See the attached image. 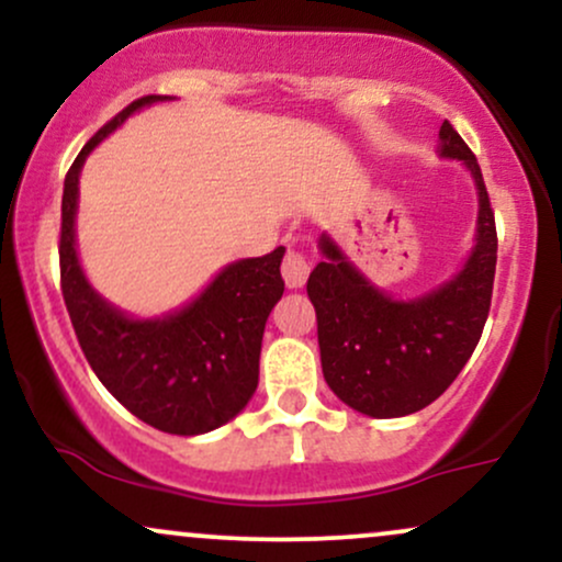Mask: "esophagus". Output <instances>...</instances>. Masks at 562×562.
<instances>
[{
  "label": "esophagus",
  "mask_w": 562,
  "mask_h": 562,
  "mask_svg": "<svg viewBox=\"0 0 562 562\" xmlns=\"http://www.w3.org/2000/svg\"><path fill=\"white\" fill-rule=\"evenodd\" d=\"M308 272H312V267H308L306 256H303L301 250L288 248L285 259H282V277H285V285L288 288H303V282H306Z\"/></svg>",
  "instance_id": "obj_1"
}]
</instances>
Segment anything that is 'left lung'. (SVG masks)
I'll return each mask as SVG.
<instances>
[{
	"label": "left lung",
	"mask_w": 562,
	"mask_h": 562,
	"mask_svg": "<svg viewBox=\"0 0 562 562\" xmlns=\"http://www.w3.org/2000/svg\"><path fill=\"white\" fill-rule=\"evenodd\" d=\"M441 156L479 187V235L462 272L417 301H393L322 235L325 261L308 274L322 372L340 402L370 417H404L436 402L479 346L496 272V224L483 173L465 139L443 121Z\"/></svg>",
	"instance_id": "8db88e82"
}]
</instances>
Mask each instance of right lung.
<instances>
[{
	"mask_svg": "<svg viewBox=\"0 0 562 562\" xmlns=\"http://www.w3.org/2000/svg\"><path fill=\"white\" fill-rule=\"evenodd\" d=\"M166 100L147 94L94 134L63 187L60 288L76 338L100 383L142 423L177 436L209 434L229 423L259 385L263 325L282 299L285 248L229 263L182 312L164 319H128L89 288L76 256V200L83 160L139 108Z\"/></svg>",
	"mask_w": 562,
	"mask_h": 562,
	"instance_id": "add662e5",
	"label": "right lung"
}]
</instances>
